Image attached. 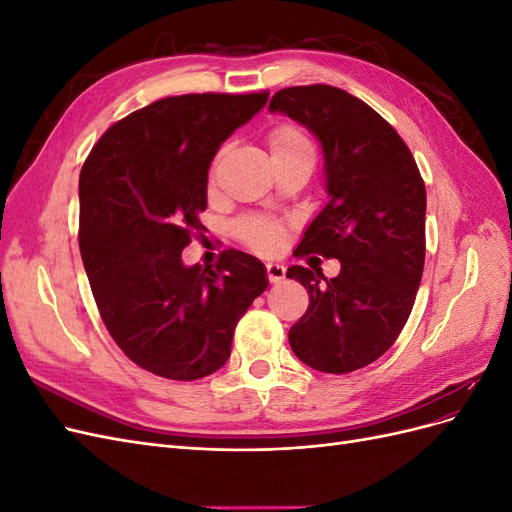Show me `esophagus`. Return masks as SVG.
Wrapping results in <instances>:
<instances>
[{
    "label": "esophagus",
    "mask_w": 512,
    "mask_h": 512,
    "mask_svg": "<svg viewBox=\"0 0 512 512\" xmlns=\"http://www.w3.org/2000/svg\"><path fill=\"white\" fill-rule=\"evenodd\" d=\"M267 277H269L271 284L282 282L284 277H286V269L282 265H277V262H269V265H267Z\"/></svg>",
    "instance_id": "esophagus-1"
}]
</instances>
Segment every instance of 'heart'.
<instances>
[{
    "label": "heart",
    "instance_id": "b5f03b06",
    "mask_svg": "<svg viewBox=\"0 0 512 512\" xmlns=\"http://www.w3.org/2000/svg\"><path fill=\"white\" fill-rule=\"evenodd\" d=\"M267 143L273 153V160L299 156V153L314 156L312 138H309L303 126L294 121H277L267 134ZM237 235L247 247H252V250L269 254L282 245L284 226L265 218H243L237 222Z\"/></svg>",
    "mask_w": 512,
    "mask_h": 512
}]
</instances>
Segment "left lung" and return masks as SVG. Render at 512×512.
Returning <instances> with one entry per match:
<instances>
[{
	"instance_id": "8db88e82",
	"label": "left lung",
	"mask_w": 512,
	"mask_h": 512,
	"mask_svg": "<svg viewBox=\"0 0 512 512\" xmlns=\"http://www.w3.org/2000/svg\"><path fill=\"white\" fill-rule=\"evenodd\" d=\"M269 108L307 126L324 151L329 203L294 256L342 262L333 280L320 269H288L309 294L288 342L305 365L350 374L380 359L412 312L425 267V183L404 138L344 89L286 87Z\"/></svg>"
}]
</instances>
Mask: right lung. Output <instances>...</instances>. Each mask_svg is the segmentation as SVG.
Listing matches in <instances>:
<instances>
[{"label":"right lung","instance_id":"add662e5","mask_svg":"<svg viewBox=\"0 0 512 512\" xmlns=\"http://www.w3.org/2000/svg\"><path fill=\"white\" fill-rule=\"evenodd\" d=\"M267 98H162L113 123L81 168L79 247L98 312L123 354L160 378L218 371L237 322L269 286L262 262L239 250L213 269L181 262L203 235L213 156Z\"/></svg>","mask_w":512,"mask_h":512}]
</instances>
